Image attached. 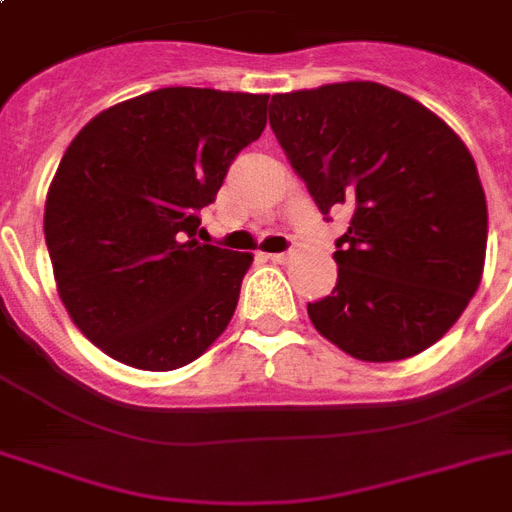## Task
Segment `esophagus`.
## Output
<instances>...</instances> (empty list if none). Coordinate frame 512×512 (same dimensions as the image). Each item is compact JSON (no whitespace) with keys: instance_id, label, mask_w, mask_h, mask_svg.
I'll return each instance as SVG.
<instances>
[{"instance_id":"esophagus-1","label":"esophagus","mask_w":512,"mask_h":512,"mask_svg":"<svg viewBox=\"0 0 512 512\" xmlns=\"http://www.w3.org/2000/svg\"><path fill=\"white\" fill-rule=\"evenodd\" d=\"M268 260H271V263H289V260H292V252H268Z\"/></svg>"}]
</instances>
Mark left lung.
I'll return each mask as SVG.
<instances>
[{
	"label": "left lung",
	"instance_id": "8db88e82",
	"mask_svg": "<svg viewBox=\"0 0 512 512\" xmlns=\"http://www.w3.org/2000/svg\"><path fill=\"white\" fill-rule=\"evenodd\" d=\"M268 119L321 215L350 209L337 287L308 303L319 335L374 364L441 340L481 284L489 231L484 185L460 135L377 82L273 95Z\"/></svg>",
	"mask_w": 512,
	"mask_h": 512
}]
</instances>
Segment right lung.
I'll return each mask as SVG.
<instances>
[{"label": "right lung", "instance_id": "right-lung-1", "mask_svg": "<svg viewBox=\"0 0 512 512\" xmlns=\"http://www.w3.org/2000/svg\"><path fill=\"white\" fill-rule=\"evenodd\" d=\"M268 95L164 87L79 130L44 204V241L68 316L106 356L146 372L191 364L231 321L249 252L196 241Z\"/></svg>", "mask_w": 512, "mask_h": 512}]
</instances>
